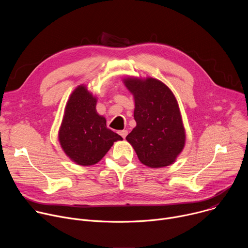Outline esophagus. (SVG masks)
I'll list each match as a JSON object with an SVG mask.
<instances>
[{
  "mask_svg": "<svg viewBox=\"0 0 248 248\" xmlns=\"http://www.w3.org/2000/svg\"><path fill=\"white\" fill-rule=\"evenodd\" d=\"M119 133L121 134V136H122L123 138H125V137H126V135H127V130H125V129L121 130Z\"/></svg>",
  "mask_w": 248,
  "mask_h": 248,
  "instance_id": "34e87169",
  "label": "esophagus"
}]
</instances>
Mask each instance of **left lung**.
Masks as SVG:
<instances>
[{
	"instance_id": "1",
	"label": "left lung",
	"mask_w": 248,
	"mask_h": 248,
	"mask_svg": "<svg viewBox=\"0 0 248 248\" xmlns=\"http://www.w3.org/2000/svg\"><path fill=\"white\" fill-rule=\"evenodd\" d=\"M124 81L135 101L136 126L126 140L145 166L162 168L172 164L186 142L179 105L172 92L151 78H127Z\"/></svg>"
}]
</instances>
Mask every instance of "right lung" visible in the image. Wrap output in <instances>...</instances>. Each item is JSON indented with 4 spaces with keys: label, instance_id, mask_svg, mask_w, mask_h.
<instances>
[{
    "label": "right lung",
    "instance_id": "obj_1",
    "mask_svg": "<svg viewBox=\"0 0 248 248\" xmlns=\"http://www.w3.org/2000/svg\"><path fill=\"white\" fill-rule=\"evenodd\" d=\"M96 102L85 86H78L67 101L59 131L62 150L81 166L98 163L115 141L123 139L107 128L105 118L96 112Z\"/></svg>",
    "mask_w": 248,
    "mask_h": 248
}]
</instances>
